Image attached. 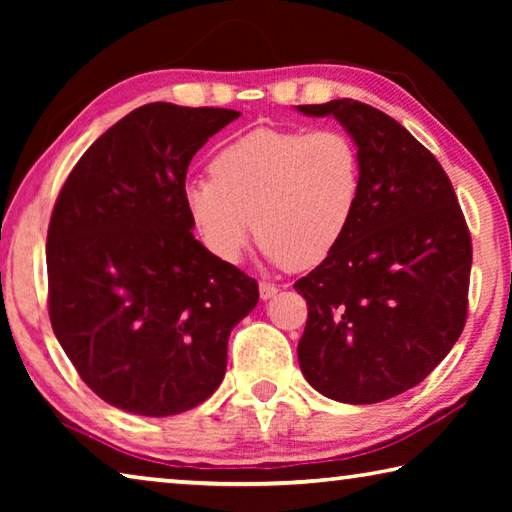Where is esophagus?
Masks as SVG:
<instances>
[{"instance_id": "1", "label": "esophagus", "mask_w": 512, "mask_h": 512, "mask_svg": "<svg viewBox=\"0 0 512 512\" xmlns=\"http://www.w3.org/2000/svg\"><path fill=\"white\" fill-rule=\"evenodd\" d=\"M275 293H277L275 284H271V282H259V296H262V300L273 298Z\"/></svg>"}]
</instances>
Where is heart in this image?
<instances>
[{
    "label": "heart",
    "mask_w": 512,
    "mask_h": 512,
    "mask_svg": "<svg viewBox=\"0 0 512 512\" xmlns=\"http://www.w3.org/2000/svg\"><path fill=\"white\" fill-rule=\"evenodd\" d=\"M210 176L185 187V205L214 257L239 262L255 225L271 262L311 268L350 228L361 155L341 131L255 128L214 153Z\"/></svg>",
    "instance_id": "1"
}]
</instances>
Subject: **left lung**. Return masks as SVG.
Instances as JSON below:
<instances>
[{
    "label": "left lung",
    "mask_w": 512,
    "mask_h": 512,
    "mask_svg": "<svg viewBox=\"0 0 512 512\" xmlns=\"http://www.w3.org/2000/svg\"><path fill=\"white\" fill-rule=\"evenodd\" d=\"M298 110L339 119L361 155L348 232L293 284L309 309L300 370L329 400H391L418 386L463 332L470 230L445 169L400 121L352 99Z\"/></svg>",
    "instance_id": "left-lung-1"
}]
</instances>
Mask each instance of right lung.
<instances>
[{"label":"right lung","instance_id":"obj_1","mask_svg":"<svg viewBox=\"0 0 512 512\" xmlns=\"http://www.w3.org/2000/svg\"><path fill=\"white\" fill-rule=\"evenodd\" d=\"M239 115L146 103L83 153L56 198L51 327L85 384L121 411L167 418L205 402L232 327L259 300L253 277L194 239L185 205L189 162Z\"/></svg>","mask_w":512,"mask_h":512}]
</instances>
